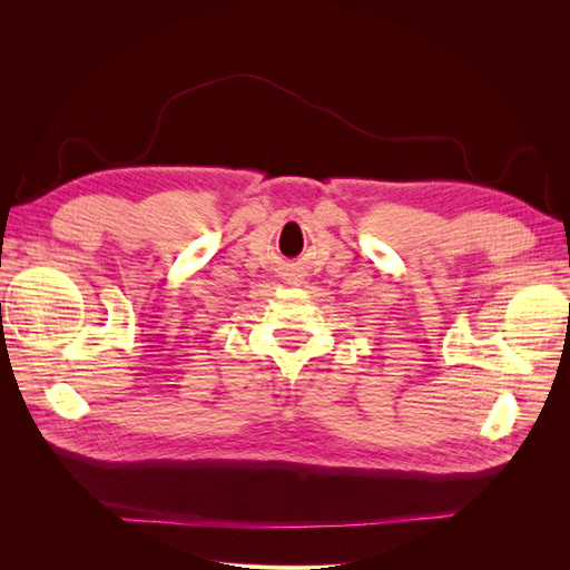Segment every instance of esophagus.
Returning <instances> with one entry per match:
<instances>
[{
	"label": "esophagus",
	"instance_id": "obj_1",
	"mask_svg": "<svg viewBox=\"0 0 570 570\" xmlns=\"http://www.w3.org/2000/svg\"><path fill=\"white\" fill-rule=\"evenodd\" d=\"M292 275H295V273H292ZM292 281H295V285H299V283H302V278H299V275H295V278H292Z\"/></svg>",
	"mask_w": 570,
	"mask_h": 570
}]
</instances>
